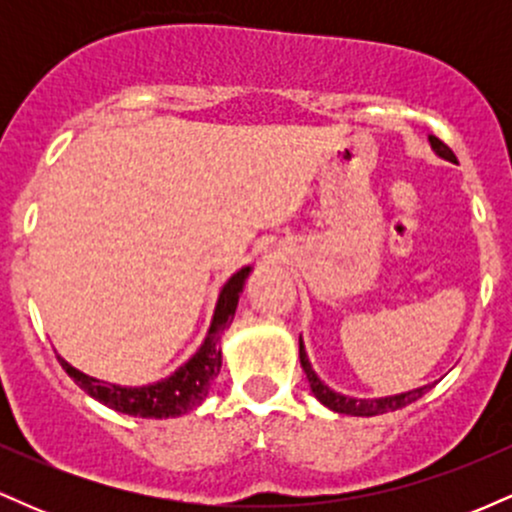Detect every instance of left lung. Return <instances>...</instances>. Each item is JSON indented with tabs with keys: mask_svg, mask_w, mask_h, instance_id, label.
<instances>
[{
	"mask_svg": "<svg viewBox=\"0 0 512 512\" xmlns=\"http://www.w3.org/2000/svg\"><path fill=\"white\" fill-rule=\"evenodd\" d=\"M431 146H433V149H436L438 156L448 158V161H457L455 154H452L450 146L445 144V142H440L438 137H431ZM301 366L305 370V378H308L313 395L320 399V402L325 404V407H330L332 411H339V414H351V416H375V414H385V411L402 409V407H407V404L416 402V399H419L421 395H426V392L433 387V385H424V387H419V390L402 392V395H395V397L351 399V397H344V395H339V392L330 390V387H327L320 378H317L313 366H310L308 356H305L303 342H301Z\"/></svg>",
	"mask_w": 512,
	"mask_h": 512,
	"instance_id": "1",
	"label": "left lung"
}]
</instances>
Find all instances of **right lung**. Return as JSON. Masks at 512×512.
<instances>
[{
    "mask_svg": "<svg viewBox=\"0 0 512 512\" xmlns=\"http://www.w3.org/2000/svg\"><path fill=\"white\" fill-rule=\"evenodd\" d=\"M250 267H243L238 274L223 286L219 303H216L214 320H211L209 334L204 344L199 346L197 354L175 370L173 375L161 383L144 385V387H120L103 383V380L91 378V375L81 373L69 366L64 358L57 356L62 368L67 370L69 378L74 380L81 390L88 392L98 402L108 404L110 409L122 411L129 416H142V419H168V416H180L192 411L204 402L209 395L211 380L219 375L221 370V334L231 325L233 315H236V305L243 291L245 279H248Z\"/></svg>",
    "mask_w": 512,
    "mask_h": 512,
    "instance_id": "1",
    "label": "right lung"
}]
</instances>
